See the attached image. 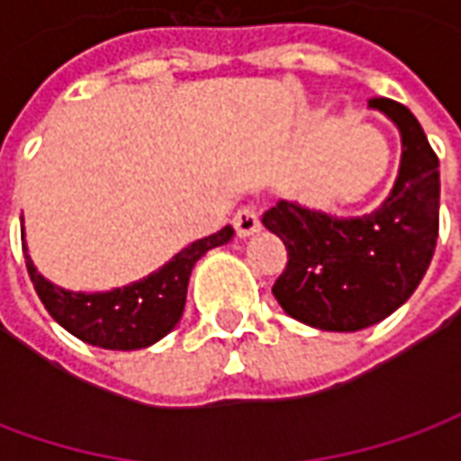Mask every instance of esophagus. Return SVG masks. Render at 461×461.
<instances>
[{"mask_svg":"<svg viewBox=\"0 0 461 461\" xmlns=\"http://www.w3.org/2000/svg\"><path fill=\"white\" fill-rule=\"evenodd\" d=\"M234 230L240 237H251V234H257L261 230V221H259V212L254 210V207H241L237 214H234Z\"/></svg>","mask_w":461,"mask_h":461,"instance_id":"obj_1","label":"esophagus"}]
</instances>
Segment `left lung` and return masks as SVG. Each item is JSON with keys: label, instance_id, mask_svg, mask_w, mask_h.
I'll list each match as a JSON object with an SVG mask.
<instances>
[{"label": "left lung", "instance_id": "8db88e82", "mask_svg": "<svg viewBox=\"0 0 461 461\" xmlns=\"http://www.w3.org/2000/svg\"><path fill=\"white\" fill-rule=\"evenodd\" d=\"M400 132L402 152L393 190L363 217H336L279 200L264 227L289 251L274 296L311 329L353 333L405 303L432 261L439 231V160L405 105L373 98Z\"/></svg>", "mask_w": 461, "mask_h": 461}]
</instances>
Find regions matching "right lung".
I'll return each mask as SVG.
<instances>
[{"label": "right lung", "instance_id": "obj_1", "mask_svg": "<svg viewBox=\"0 0 461 461\" xmlns=\"http://www.w3.org/2000/svg\"><path fill=\"white\" fill-rule=\"evenodd\" d=\"M231 237L234 230L227 224L217 234L187 244L167 264L140 281L94 294L61 289L41 276L26 249L24 227L22 249L36 294L56 323L91 346L105 350H140L165 339L177 326L187 301L192 267L210 249L231 241Z\"/></svg>", "mask_w": 461, "mask_h": 461}]
</instances>
